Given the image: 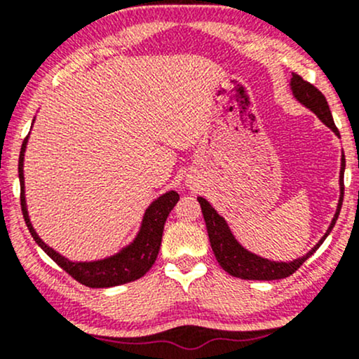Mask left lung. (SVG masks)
<instances>
[{
  "instance_id": "1",
  "label": "left lung",
  "mask_w": 359,
  "mask_h": 359,
  "mask_svg": "<svg viewBox=\"0 0 359 359\" xmlns=\"http://www.w3.org/2000/svg\"><path fill=\"white\" fill-rule=\"evenodd\" d=\"M290 88L294 96L297 97V101L302 102L304 106H307L309 109H312L314 113L319 116L320 121L324 125H327L332 131L339 137V130H337L334 125V119H332L331 109H329L327 101H325L324 94L320 93L316 86H312L311 82L304 81L299 74H294L292 76V82ZM344 167H346V160L343 155V160H341V174H339V185H341V197H339V204H337V211L334 214V219H332L331 226H329L327 233L324 234V238L320 240L317 245L312 248L306 257L294 259L290 263H277V262H270V259L259 258L257 255L250 253L246 251L243 246L234 240V236L229 231L228 224L222 217L214 211V208H211V204L208 201L199 197V204L201 209H203V216L205 221V228H208V234H209V241H211V248L214 251V257H216L217 263L222 266V270L228 271L229 275L233 277L243 278V280H280L290 277L294 271H297L302 263L306 262L307 258H311L312 255L316 253V250L323 245V241L325 240L331 229L334 228L337 216H339L341 205H343V196H344Z\"/></svg>"
}]
</instances>
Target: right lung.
<instances>
[{"mask_svg":"<svg viewBox=\"0 0 359 359\" xmlns=\"http://www.w3.org/2000/svg\"><path fill=\"white\" fill-rule=\"evenodd\" d=\"M27 140H23L22 151H20L18 160V175H20V203H22V212L25 222L28 226V231L32 233L34 240L39 243V246L45 253L50 257L62 270L67 271L74 280L82 283V285L90 288H104L121 285V283L133 282L147 273L155 263L156 255H158L160 245H162L163 224H165L168 214H170L174 205L179 201V194L170 191L163 194L162 197L155 201L150 208L147 209L145 217H143L142 229H140L137 240L131 243L128 248L114 257L101 259V262L90 263H72L59 253H55L52 248H48L45 243L36 236L34 226L28 219L27 204H25V184H23V154L27 148Z\"/></svg>","mask_w":359,"mask_h":359,"instance_id":"right-lung-1","label":"right lung"}]
</instances>
